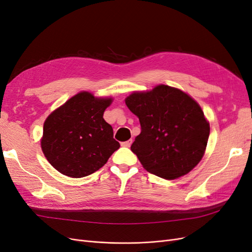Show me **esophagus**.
<instances>
[{
    "mask_svg": "<svg viewBox=\"0 0 252 252\" xmlns=\"http://www.w3.org/2000/svg\"><path fill=\"white\" fill-rule=\"evenodd\" d=\"M131 143H132V140H128V141H126V142L121 143V145H122V146H123V147H130Z\"/></svg>",
    "mask_w": 252,
    "mask_h": 252,
    "instance_id": "34e87169",
    "label": "esophagus"
}]
</instances>
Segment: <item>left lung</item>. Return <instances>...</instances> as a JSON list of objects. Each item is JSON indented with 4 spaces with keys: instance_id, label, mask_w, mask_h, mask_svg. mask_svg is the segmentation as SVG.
<instances>
[{
    "instance_id": "obj_1",
    "label": "left lung",
    "mask_w": 252,
    "mask_h": 252,
    "mask_svg": "<svg viewBox=\"0 0 252 252\" xmlns=\"http://www.w3.org/2000/svg\"><path fill=\"white\" fill-rule=\"evenodd\" d=\"M125 103L141 124L131 151L148 172L174 180L200 163L210 127L191 96L180 89L158 85L146 93L131 94Z\"/></svg>"
}]
</instances>
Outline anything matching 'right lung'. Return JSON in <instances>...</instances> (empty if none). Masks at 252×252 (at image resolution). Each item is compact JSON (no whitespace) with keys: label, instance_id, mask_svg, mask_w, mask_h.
Wrapping results in <instances>:
<instances>
[{"label":"right lung","instance_id":"add662e5","mask_svg":"<svg viewBox=\"0 0 252 252\" xmlns=\"http://www.w3.org/2000/svg\"><path fill=\"white\" fill-rule=\"evenodd\" d=\"M112 98H98L83 91L46 119L41 147L53 168L70 178H83L107 163L120 143L103 119Z\"/></svg>","mask_w":252,"mask_h":252}]
</instances>
